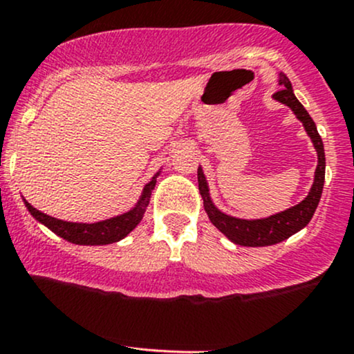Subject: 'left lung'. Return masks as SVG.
I'll list each match as a JSON object with an SVG mask.
<instances>
[{
	"label": "left lung",
	"instance_id": "left-lung-1",
	"mask_svg": "<svg viewBox=\"0 0 354 354\" xmlns=\"http://www.w3.org/2000/svg\"><path fill=\"white\" fill-rule=\"evenodd\" d=\"M279 84L282 88L275 92L274 99L279 102L286 104L287 107L292 109L296 118L301 120L304 126L306 133L309 134L310 141L317 153V168L314 173V183L310 186L309 195L292 208H287L284 212L275 213V215L267 216V218L260 220H243L235 218V216L225 215L218 208L213 205L212 198H209L208 183L205 180L203 169L198 168V188H200V195L203 198V207L207 212L209 221L215 225L216 228L228 236V240L236 243V245L243 247H267L274 245V243L282 242V240L289 239L290 235L297 234L299 230L306 227L313 218L314 212H316L317 205H319L322 186H324V173H326V158H324V146H322V139L316 129V124L310 119L309 112L306 111L304 106L297 100L294 95L292 85L284 73H279Z\"/></svg>",
	"mask_w": 354,
	"mask_h": 354
}]
</instances>
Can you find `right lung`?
Here are the masks:
<instances>
[{
  "label": "right lung",
  "instance_id": "obj_1",
  "mask_svg": "<svg viewBox=\"0 0 354 354\" xmlns=\"http://www.w3.org/2000/svg\"><path fill=\"white\" fill-rule=\"evenodd\" d=\"M159 171L154 174L153 180L145 186L142 195L133 209H129V212L122 213L119 216H114V218L95 221V223H73V221L58 220L50 215H45L40 209L33 208L28 201H25V205L35 220L44 223L53 234L62 236L67 242L77 243V245H107V243H114L122 240L124 236L129 235L138 227L139 221L142 220V215H145L146 207L149 205L151 192L156 186Z\"/></svg>",
  "mask_w": 354,
  "mask_h": 354
}]
</instances>
